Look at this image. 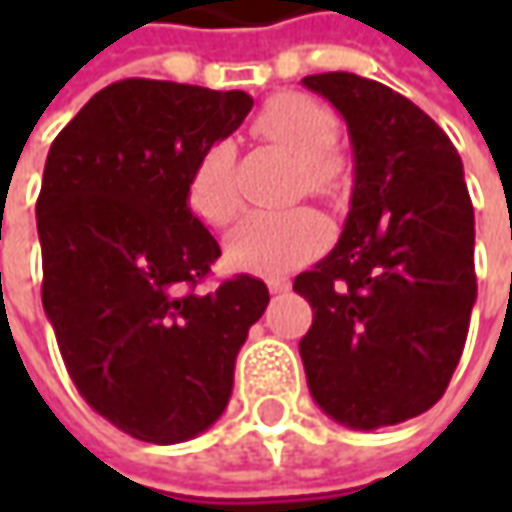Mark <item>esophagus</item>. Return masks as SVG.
I'll use <instances>...</instances> for the list:
<instances>
[{
  "label": "esophagus",
  "mask_w": 512,
  "mask_h": 512,
  "mask_svg": "<svg viewBox=\"0 0 512 512\" xmlns=\"http://www.w3.org/2000/svg\"><path fill=\"white\" fill-rule=\"evenodd\" d=\"M267 287H270V293H285L290 285H287L285 279H267Z\"/></svg>",
  "instance_id": "esophagus-1"
}]
</instances>
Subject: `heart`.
Returning <instances> with one entry per match:
<instances>
[{"instance_id": "heart-1", "label": "heart", "mask_w": 512, "mask_h": 512, "mask_svg": "<svg viewBox=\"0 0 512 512\" xmlns=\"http://www.w3.org/2000/svg\"><path fill=\"white\" fill-rule=\"evenodd\" d=\"M256 133L299 159V185L322 193L336 182L339 162L330 150L339 139V122L330 110L302 93H282L256 119ZM236 153L227 142H213L196 159L187 202L210 227H225L239 213V193L233 185ZM325 222L307 210H267L250 213L227 236V262L250 273H282L302 265L325 245Z\"/></svg>"}]
</instances>
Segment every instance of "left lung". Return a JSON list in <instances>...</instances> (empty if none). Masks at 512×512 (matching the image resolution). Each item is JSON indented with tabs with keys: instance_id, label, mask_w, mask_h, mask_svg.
<instances>
[{
	"instance_id": "left-lung-1",
	"label": "left lung",
	"mask_w": 512,
	"mask_h": 512,
	"mask_svg": "<svg viewBox=\"0 0 512 512\" xmlns=\"http://www.w3.org/2000/svg\"><path fill=\"white\" fill-rule=\"evenodd\" d=\"M302 85L342 113L353 148L342 236L293 282L313 307L299 342L307 387L344 427L407 422L442 399L476 305L462 156L382 82L333 70Z\"/></svg>"
}]
</instances>
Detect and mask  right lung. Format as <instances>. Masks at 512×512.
<instances>
[{"mask_svg": "<svg viewBox=\"0 0 512 512\" xmlns=\"http://www.w3.org/2000/svg\"><path fill=\"white\" fill-rule=\"evenodd\" d=\"M245 90L125 79L53 139L36 202L42 305L82 399L133 439H196L225 413L233 367L270 293L236 276L187 205L196 159L245 122Z\"/></svg>", "mask_w": 512, "mask_h": 512, "instance_id": "add662e5", "label": "right lung"}]
</instances>
